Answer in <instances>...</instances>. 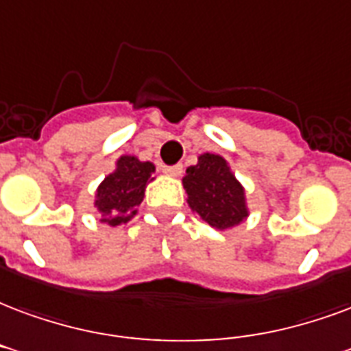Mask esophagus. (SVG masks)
I'll use <instances>...</instances> for the list:
<instances>
[{"mask_svg": "<svg viewBox=\"0 0 351 351\" xmlns=\"http://www.w3.org/2000/svg\"><path fill=\"white\" fill-rule=\"evenodd\" d=\"M162 171L169 176H178L182 175V165H180V163H178V165H163Z\"/></svg>", "mask_w": 351, "mask_h": 351, "instance_id": "esophagus-1", "label": "esophagus"}]
</instances>
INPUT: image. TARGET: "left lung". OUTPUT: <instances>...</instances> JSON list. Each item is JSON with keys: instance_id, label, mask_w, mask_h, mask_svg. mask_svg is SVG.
I'll return each mask as SVG.
<instances>
[{"instance_id": "1", "label": "left lung", "mask_w": 351, "mask_h": 351, "mask_svg": "<svg viewBox=\"0 0 351 351\" xmlns=\"http://www.w3.org/2000/svg\"><path fill=\"white\" fill-rule=\"evenodd\" d=\"M182 182L191 210L212 227H234L247 217L243 188L221 156H199V163L186 169Z\"/></svg>"}]
</instances>
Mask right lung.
<instances>
[{
	"instance_id": "obj_1",
	"label": "right lung",
	"mask_w": 351,
	"mask_h": 351,
	"mask_svg": "<svg viewBox=\"0 0 351 351\" xmlns=\"http://www.w3.org/2000/svg\"><path fill=\"white\" fill-rule=\"evenodd\" d=\"M154 173V165L150 162H139L134 156H123L117 162V171L106 176L98 191H96V208L104 215L102 221L110 225L126 223L136 214L145 197V186Z\"/></svg>"
}]
</instances>
